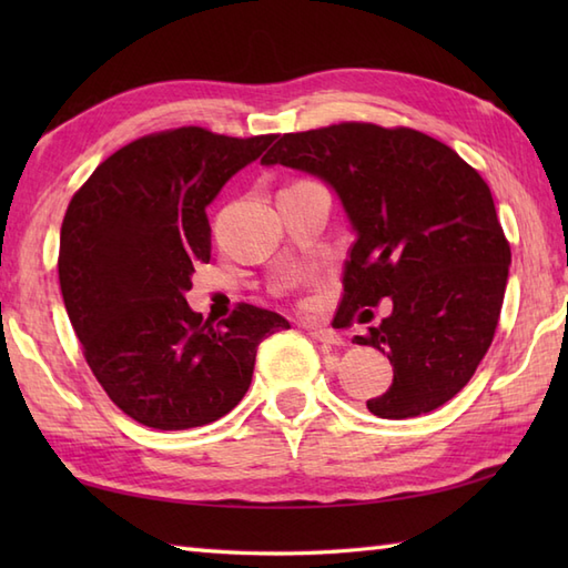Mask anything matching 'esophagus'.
Masks as SVG:
<instances>
[{
    "label": "esophagus",
    "instance_id": "34e87169",
    "mask_svg": "<svg viewBox=\"0 0 568 568\" xmlns=\"http://www.w3.org/2000/svg\"><path fill=\"white\" fill-rule=\"evenodd\" d=\"M303 327L310 332L312 339L324 342V344H332V346H342V344H344L342 336L336 334L334 329H327V327H317V324H303Z\"/></svg>",
    "mask_w": 568,
    "mask_h": 568
}]
</instances>
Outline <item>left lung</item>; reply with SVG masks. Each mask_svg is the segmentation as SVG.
I'll list each match as a JSON object with an SVG mask.
<instances>
[{"instance_id": "8db88e82", "label": "left lung", "mask_w": 568, "mask_h": 568, "mask_svg": "<svg viewBox=\"0 0 568 568\" xmlns=\"http://www.w3.org/2000/svg\"><path fill=\"white\" fill-rule=\"evenodd\" d=\"M320 175L339 195L356 241L344 263V322L393 312L356 344L393 364V385L366 403L405 419L449 403L496 334L510 244L490 187L446 143L407 126L342 122L283 134L261 159Z\"/></svg>"}]
</instances>
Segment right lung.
Instances as JSON below:
<instances>
[{"label":"right lung","instance_id":"add662e5","mask_svg":"<svg viewBox=\"0 0 568 568\" xmlns=\"http://www.w3.org/2000/svg\"><path fill=\"white\" fill-rule=\"evenodd\" d=\"M273 134L236 139L202 126L141 136L102 161L60 226L58 281L94 378L139 425L190 429L246 395L258 344L291 329L241 303L214 324L185 293L210 263L207 204Z\"/></svg>","mask_w":568,"mask_h":568}]
</instances>
